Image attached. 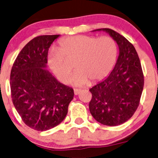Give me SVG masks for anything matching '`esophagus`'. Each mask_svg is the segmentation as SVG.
I'll list each match as a JSON object with an SVG mask.
<instances>
[{
    "label": "esophagus",
    "mask_w": 158,
    "mask_h": 158,
    "mask_svg": "<svg viewBox=\"0 0 158 158\" xmlns=\"http://www.w3.org/2000/svg\"><path fill=\"white\" fill-rule=\"evenodd\" d=\"M73 91H74V94L75 95H78L79 93H80L81 92V89H73Z\"/></svg>",
    "instance_id": "esophagus-1"
}]
</instances>
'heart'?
<instances>
[{
  "mask_svg": "<svg viewBox=\"0 0 158 158\" xmlns=\"http://www.w3.org/2000/svg\"><path fill=\"white\" fill-rule=\"evenodd\" d=\"M58 50L48 55L50 70L64 84H67L73 68L66 59L76 61L77 73L71 79L75 86H84L89 81L103 79L113 70L118 57V47L112 37L77 35L62 40Z\"/></svg>",
  "mask_w": 158,
  "mask_h": 158,
  "instance_id": "1",
  "label": "heart"
}]
</instances>
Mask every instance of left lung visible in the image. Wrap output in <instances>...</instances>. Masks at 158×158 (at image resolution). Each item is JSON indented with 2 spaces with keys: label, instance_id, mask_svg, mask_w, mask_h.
Wrapping results in <instances>:
<instances>
[{
  "label": "left lung",
  "instance_id": "8db88e82",
  "mask_svg": "<svg viewBox=\"0 0 158 158\" xmlns=\"http://www.w3.org/2000/svg\"><path fill=\"white\" fill-rule=\"evenodd\" d=\"M104 31L116 42L119 54L108 77L89 89L92 98L89 108L97 121L118 126L128 121L137 109L144 87V76L134 45L119 33L108 28Z\"/></svg>",
  "mask_w": 158,
  "mask_h": 158
}]
</instances>
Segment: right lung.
Masks as SVG:
<instances>
[{"label": "right lung", "instance_id": "obj_1", "mask_svg": "<svg viewBox=\"0 0 158 158\" xmlns=\"http://www.w3.org/2000/svg\"><path fill=\"white\" fill-rule=\"evenodd\" d=\"M59 35H42L23 48L10 76L11 98L24 123L37 131L60 124L68 113L73 89L63 85L48 71V52Z\"/></svg>", "mask_w": 158, "mask_h": 158}]
</instances>
